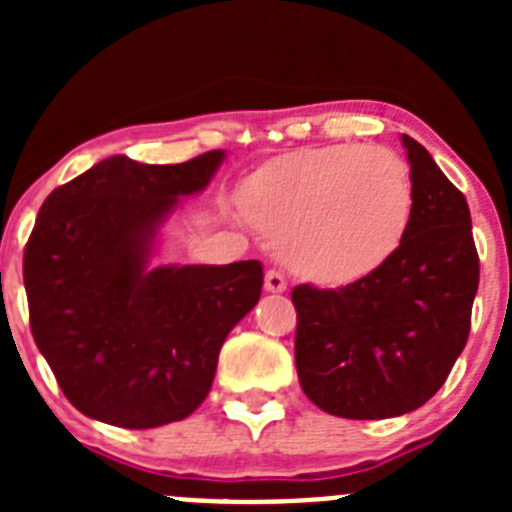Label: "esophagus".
I'll return each mask as SVG.
<instances>
[{
  "label": "esophagus",
  "mask_w": 512,
  "mask_h": 512,
  "mask_svg": "<svg viewBox=\"0 0 512 512\" xmlns=\"http://www.w3.org/2000/svg\"><path fill=\"white\" fill-rule=\"evenodd\" d=\"M264 284H266V292H274V295H279V292H284V289H287V279H284L282 271H277V269L266 271Z\"/></svg>",
  "instance_id": "34e87169"
}]
</instances>
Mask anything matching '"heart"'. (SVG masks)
Instances as JSON below:
<instances>
[{
    "instance_id": "1",
    "label": "heart",
    "mask_w": 512,
    "mask_h": 512,
    "mask_svg": "<svg viewBox=\"0 0 512 512\" xmlns=\"http://www.w3.org/2000/svg\"><path fill=\"white\" fill-rule=\"evenodd\" d=\"M241 207L295 274L351 284L382 269L405 241L413 179L387 148H307L253 176Z\"/></svg>"
}]
</instances>
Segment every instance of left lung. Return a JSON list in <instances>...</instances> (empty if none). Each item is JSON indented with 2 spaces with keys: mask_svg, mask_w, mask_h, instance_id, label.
Segmentation results:
<instances>
[{
  "mask_svg": "<svg viewBox=\"0 0 512 512\" xmlns=\"http://www.w3.org/2000/svg\"><path fill=\"white\" fill-rule=\"evenodd\" d=\"M413 217L382 269L338 289L300 284L295 361L320 410L379 420L418 410L467 346L479 256L464 194L410 135Z\"/></svg>",
  "mask_w": 512,
  "mask_h": 512,
  "instance_id": "8db88e82",
  "label": "left lung"
}]
</instances>
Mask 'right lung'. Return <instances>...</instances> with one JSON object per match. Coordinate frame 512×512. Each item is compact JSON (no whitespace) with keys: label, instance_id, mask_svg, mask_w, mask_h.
<instances>
[{"label":"right lung","instance_id":"right-lung-1","mask_svg":"<svg viewBox=\"0 0 512 512\" xmlns=\"http://www.w3.org/2000/svg\"><path fill=\"white\" fill-rule=\"evenodd\" d=\"M223 158L151 166L110 156L40 207L22 259L30 330L87 418L158 428L192 415L223 341L259 302V261L148 266L179 197L202 192Z\"/></svg>","mask_w":512,"mask_h":512}]
</instances>
